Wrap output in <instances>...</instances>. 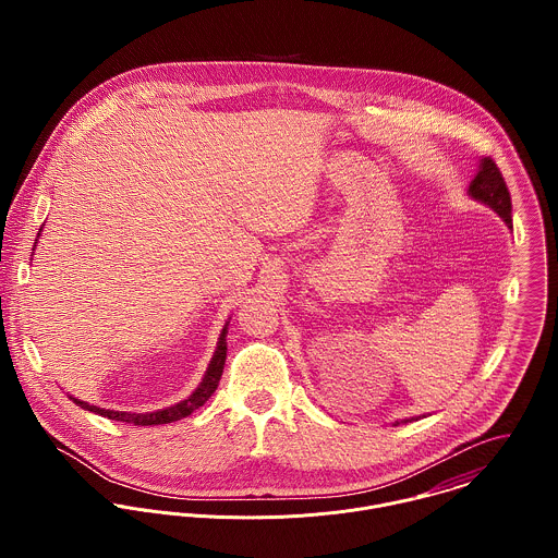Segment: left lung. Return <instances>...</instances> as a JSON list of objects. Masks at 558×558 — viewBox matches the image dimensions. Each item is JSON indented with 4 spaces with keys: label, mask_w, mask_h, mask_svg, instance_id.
Masks as SVG:
<instances>
[{
    "label": "left lung",
    "mask_w": 558,
    "mask_h": 558,
    "mask_svg": "<svg viewBox=\"0 0 558 558\" xmlns=\"http://www.w3.org/2000/svg\"><path fill=\"white\" fill-rule=\"evenodd\" d=\"M469 193L487 204L489 208H494L502 221L507 223V228L513 230V221H511V195H509V189L505 184V178L500 173V169L496 167V162L485 157L481 159L478 165V173L475 175V180L471 182L469 186Z\"/></svg>",
    "instance_id": "1"
}]
</instances>
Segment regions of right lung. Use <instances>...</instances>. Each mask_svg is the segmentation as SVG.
<instances>
[{
    "label": "right lung",
    "mask_w": 558,
    "mask_h": 558,
    "mask_svg": "<svg viewBox=\"0 0 558 558\" xmlns=\"http://www.w3.org/2000/svg\"><path fill=\"white\" fill-rule=\"evenodd\" d=\"M36 246V244H34ZM226 332H228V324L219 337V345H217V352L210 361V367L202 380V385L197 387V391L184 401L175 403V405H169L165 410H157V412H146V414H135V412H116V410H105V408H98V405H89L81 399H73L77 405L89 410V412H96L100 416H107V418H113V421H122V423H133V425H162V423H173V421H180L184 416H189L191 412H195L199 405H204L210 396L217 391L219 387V380H221V374H223V365H226V352H228V343H226Z\"/></svg>",
    "instance_id": "add662e5"
}]
</instances>
